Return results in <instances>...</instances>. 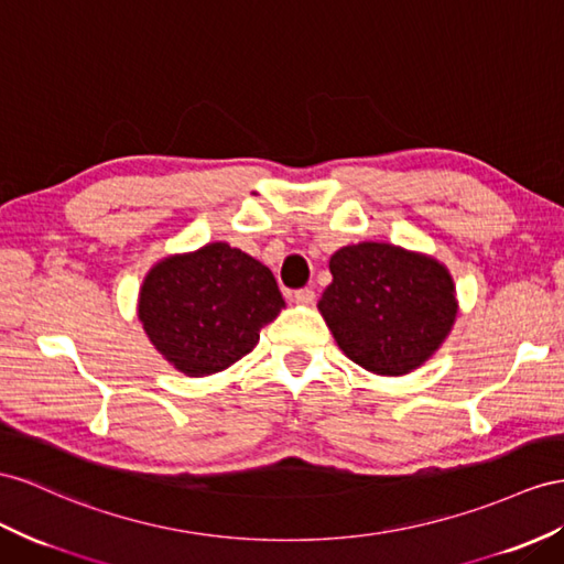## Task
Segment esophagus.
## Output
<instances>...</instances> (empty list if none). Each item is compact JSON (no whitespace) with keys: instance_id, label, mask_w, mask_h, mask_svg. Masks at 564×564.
Segmentation results:
<instances>
[{"instance_id":"1","label":"esophagus","mask_w":564,"mask_h":564,"mask_svg":"<svg viewBox=\"0 0 564 564\" xmlns=\"http://www.w3.org/2000/svg\"><path fill=\"white\" fill-rule=\"evenodd\" d=\"M293 300L297 302V305H312V302L316 300L312 288H300V291L293 293Z\"/></svg>"}]
</instances>
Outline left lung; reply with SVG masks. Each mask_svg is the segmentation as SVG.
Instances as JSON below:
<instances>
[{
  "label": "left lung",
  "mask_w": 564,
  "mask_h": 564,
  "mask_svg": "<svg viewBox=\"0 0 564 564\" xmlns=\"http://www.w3.org/2000/svg\"><path fill=\"white\" fill-rule=\"evenodd\" d=\"M319 310L355 365L400 377L424 365L451 334L457 302L436 259L388 242L348 245L330 257Z\"/></svg>",
  "instance_id": "1"
}]
</instances>
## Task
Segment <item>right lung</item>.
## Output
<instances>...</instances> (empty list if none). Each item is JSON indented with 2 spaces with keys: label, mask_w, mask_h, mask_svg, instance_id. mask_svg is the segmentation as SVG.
Here are the masks:
<instances>
[{
  "label": "right lung",
  "mask_w": 564,
  "mask_h": 564,
  "mask_svg": "<svg viewBox=\"0 0 564 564\" xmlns=\"http://www.w3.org/2000/svg\"><path fill=\"white\" fill-rule=\"evenodd\" d=\"M285 305L273 273L226 242L166 257L140 288L138 316L154 348L187 377L248 355Z\"/></svg>",
  "instance_id": "right-lung-1"
}]
</instances>
